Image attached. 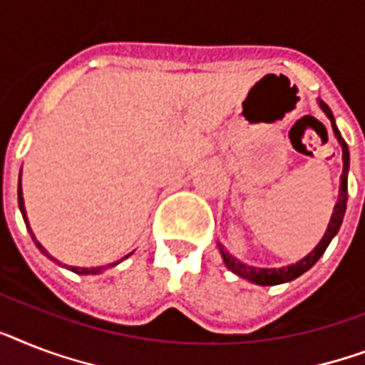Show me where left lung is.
<instances>
[{
  "label": "left lung",
  "instance_id": "left-lung-1",
  "mask_svg": "<svg viewBox=\"0 0 365 365\" xmlns=\"http://www.w3.org/2000/svg\"><path fill=\"white\" fill-rule=\"evenodd\" d=\"M321 108L324 110V114L328 115V120L331 121V127H334V135H336L337 142L341 144L343 148V174H341V191H339V200H337L336 208H334V215L330 219V225H328V230L324 234V238L321 240V244L317 245L315 250L311 251L307 255L306 259H302L300 262H296L292 266H287V268H253V266H247L244 262H240L238 259H234L232 255L229 251L225 250L223 245L219 244V251L223 255V260L227 268L230 272H234L236 275L240 277H244V279L251 281V283H257V285H279V283H285V281H292L296 277H300L304 272L311 268V266L315 264L317 260L321 259L322 253L327 251L328 244L331 242V238L336 236L339 227L343 223V215H345V210H346V174H349V146H346V142L343 140L341 133L339 129L336 127V120H334V114H331L330 106L327 103H319Z\"/></svg>",
  "mask_w": 365,
  "mask_h": 365
}]
</instances>
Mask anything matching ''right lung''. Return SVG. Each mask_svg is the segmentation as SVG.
<instances>
[{
    "label": "right lung",
    "instance_id": "add662e5",
    "mask_svg": "<svg viewBox=\"0 0 365 365\" xmlns=\"http://www.w3.org/2000/svg\"><path fill=\"white\" fill-rule=\"evenodd\" d=\"M19 206H20V210H22V215H24V221H26V227H28L29 229V225H28V217H26V210H24V198H22V187H20V183H19ZM29 234H31V238H34V242H35V245H37L38 250H41V253L43 255H46V257H48V259H52V260H56L54 257H52V255H48V251L44 250L43 245L38 244L37 240H35V236H34V232H31V229H29ZM131 255V253H129ZM129 255H127V257H129ZM127 257H123V259H127ZM118 264V262H112V264H108V266H97V268H76V266H71V272H75V274H80V275H90V274H99V272H103V269H106V268H112V266H115Z\"/></svg>",
    "mask_w": 365,
    "mask_h": 365
}]
</instances>
